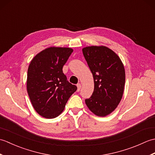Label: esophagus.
I'll list each match as a JSON object with an SVG mask.
<instances>
[{
    "label": "esophagus",
    "instance_id": "34e87169",
    "mask_svg": "<svg viewBox=\"0 0 155 155\" xmlns=\"http://www.w3.org/2000/svg\"><path fill=\"white\" fill-rule=\"evenodd\" d=\"M77 91H79L81 90V83H78L77 84Z\"/></svg>",
    "mask_w": 155,
    "mask_h": 155
}]
</instances>
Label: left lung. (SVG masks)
Listing matches in <instances>:
<instances>
[{"instance_id":"left-lung-1","label":"left lung","mask_w":155,"mask_h":155,"mask_svg":"<svg viewBox=\"0 0 155 155\" xmlns=\"http://www.w3.org/2000/svg\"><path fill=\"white\" fill-rule=\"evenodd\" d=\"M83 55L94 78V91L85 99L87 106L97 116L111 113L119 104L125 84V71L118 55L106 47H85Z\"/></svg>"}]
</instances>
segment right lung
Here are the masks:
<instances>
[{
	"mask_svg": "<svg viewBox=\"0 0 155 155\" xmlns=\"http://www.w3.org/2000/svg\"><path fill=\"white\" fill-rule=\"evenodd\" d=\"M73 50L51 47L31 61L27 73V92L35 110L47 118H54L63 111L71 95L77 90L62 72Z\"/></svg>",
	"mask_w": 155,
	"mask_h": 155,
	"instance_id": "obj_1",
	"label": "right lung"
}]
</instances>
